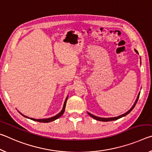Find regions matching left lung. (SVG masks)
Wrapping results in <instances>:
<instances>
[{
    "label": "left lung",
    "instance_id": "8db88e82",
    "mask_svg": "<svg viewBox=\"0 0 152 152\" xmlns=\"http://www.w3.org/2000/svg\"><path fill=\"white\" fill-rule=\"evenodd\" d=\"M135 51H136V53H138V51H137V50H135ZM140 93L139 94L138 96H137V100H136V101H135V104H133V106L132 107V109H131L130 110H129L127 113H124V114H123V115H120V116H118V117H112V118H102V117H99L94 116V115L91 114V113H88V115H90V116H91V117L93 118V119H96V120H97V121H110L117 120V119H120V118H121V117H123L125 116V115H128L129 113L131 111H132V110L133 109V108L135 107L136 103H137V100H138V99H139V97H140Z\"/></svg>",
    "mask_w": 152,
    "mask_h": 152
}]
</instances>
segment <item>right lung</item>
<instances>
[{"mask_svg": "<svg viewBox=\"0 0 152 152\" xmlns=\"http://www.w3.org/2000/svg\"><path fill=\"white\" fill-rule=\"evenodd\" d=\"M67 99H68V97L66 98V101H65V102H64L63 109L61 110V111L60 113H58V114L57 115H56V116L53 117H51V118H48V119H33V118H30V119H31V120H33V121H37V122H42V123H49V122H51V121H54V120H56V119H58L59 117H60L61 116V115H62L64 114V110H65V108H66V104ZM20 114H21V113H20ZM21 115H23V116H24V117H25L29 118V117H26V116H25V115H23V114H21Z\"/></svg>", "mask_w": 152, "mask_h": 152, "instance_id": "right-lung-1", "label": "right lung"}]
</instances>
